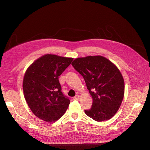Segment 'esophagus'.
I'll return each instance as SVG.
<instances>
[{"label": "esophagus", "mask_w": 150, "mask_h": 150, "mask_svg": "<svg viewBox=\"0 0 150 150\" xmlns=\"http://www.w3.org/2000/svg\"><path fill=\"white\" fill-rule=\"evenodd\" d=\"M79 99V95H78V94L76 95V96L73 98L74 100H78V99Z\"/></svg>", "instance_id": "34e87169"}]
</instances>
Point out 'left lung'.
I'll use <instances>...</instances> for the list:
<instances>
[{
    "label": "left lung",
    "mask_w": 150,
    "mask_h": 150,
    "mask_svg": "<svg viewBox=\"0 0 150 150\" xmlns=\"http://www.w3.org/2000/svg\"><path fill=\"white\" fill-rule=\"evenodd\" d=\"M72 66L83 77L93 98L92 107L84 110L96 121L111 119L121 106L125 93V82L120 70L101 56L76 58Z\"/></svg>",
    "instance_id": "8db88e82"
}]
</instances>
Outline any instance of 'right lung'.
I'll return each instance as SVG.
<instances>
[{
  "instance_id": "obj_1",
  "label": "right lung",
  "mask_w": 150,
  "mask_h": 150,
  "mask_svg": "<svg viewBox=\"0 0 150 150\" xmlns=\"http://www.w3.org/2000/svg\"><path fill=\"white\" fill-rule=\"evenodd\" d=\"M73 58L46 54L26 70L23 79L25 101L34 114L47 122H54L64 114L70 100L61 91L59 76Z\"/></svg>"
}]
</instances>
